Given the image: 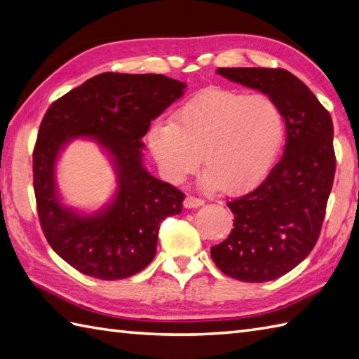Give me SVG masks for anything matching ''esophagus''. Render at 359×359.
<instances>
[{
  "label": "esophagus",
  "instance_id": "obj_1",
  "mask_svg": "<svg viewBox=\"0 0 359 359\" xmlns=\"http://www.w3.org/2000/svg\"><path fill=\"white\" fill-rule=\"evenodd\" d=\"M205 202L202 199H199V197H194V196H188L185 202H184V207L185 208H199L202 207Z\"/></svg>",
  "mask_w": 359,
  "mask_h": 359
}]
</instances>
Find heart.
Returning <instances> with one entry per match:
<instances>
[{"instance_id":"obj_1","label":"heart","mask_w":359,"mask_h":359,"mask_svg":"<svg viewBox=\"0 0 359 359\" xmlns=\"http://www.w3.org/2000/svg\"><path fill=\"white\" fill-rule=\"evenodd\" d=\"M285 139V118L279 104L265 94L212 88L197 94L157 121L148 143L160 171L179 184L203 163L207 189L228 193L255 188L278 162Z\"/></svg>"}]
</instances>
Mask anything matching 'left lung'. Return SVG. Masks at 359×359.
<instances>
[{
    "instance_id": "1",
    "label": "left lung",
    "mask_w": 359,
    "mask_h": 359,
    "mask_svg": "<svg viewBox=\"0 0 359 359\" xmlns=\"http://www.w3.org/2000/svg\"><path fill=\"white\" fill-rule=\"evenodd\" d=\"M217 74L271 97L285 118L284 156L256 189L228 202L234 228L211 247L212 261L226 276L273 280L301 264L321 233L337 168L332 117L285 69L219 67Z\"/></svg>"
}]
</instances>
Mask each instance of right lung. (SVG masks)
<instances>
[{"mask_svg":"<svg viewBox=\"0 0 359 359\" xmlns=\"http://www.w3.org/2000/svg\"><path fill=\"white\" fill-rule=\"evenodd\" d=\"M185 88L160 74L104 72L49 106L34 148L36 210L49 245L75 270L125 279L154 259L160 224L180 215L185 194L147 171L142 137ZM80 136L97 140L118 174L114 199L93 215L65 205L55 180L59 152Z\"/></svg>","mask_w":359,"mask_h":359,"instance_id":"1","label":"right lung"}]
</instances>
